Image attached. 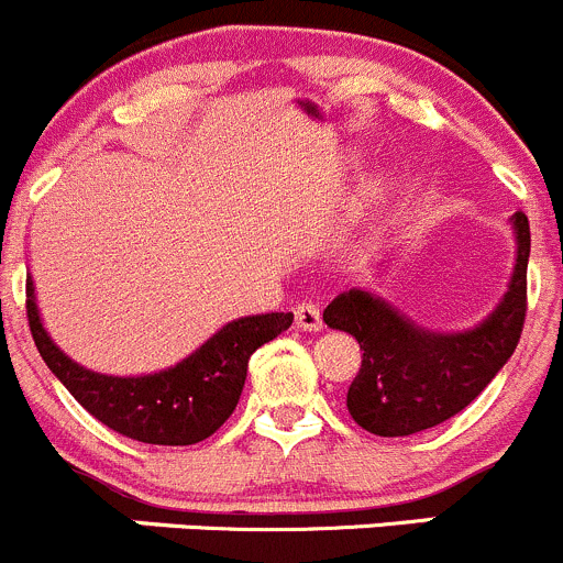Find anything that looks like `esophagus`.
Masks as SVG:
<instances>
[{
  "label": "esophagus",
  "mask_w": 563,
  "mask_h": 563,
  "mask_svg": "<svg viewBox=\"0 0 563 563\" xmlns=\"http://www.w3.org/2000/svg\"><path fill=\"white\" fill-rule=\"evenodd\" d=\"M295 325H298L300 331H322L320 306L311 303V300H303V303L295 306Z\"/></svg>",
  "instance_id": "obj_1"
}]
</instances>
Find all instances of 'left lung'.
Returning <instances> with one entry per match:
<instances>
[{"label": "left lung", "instance_id": "left-lung-1", "mask_svg": "<svg viewBox=\"0 0 563 563\" xmlns=\"http://www.w3.org/2000/svg\"><path fill=\"white\" fill-rule=\"evenodd\" d=\"M517 265L509 292L478 328L430 333L416 328L386 300L350 289L322 311L331 328L358 339L361 369L347 388V410L372 435L402 438L430 430L465 410L520 342L528 311V252L531 230L515 213Z\"/></svg>", "mask_w": 563, "mask_h": 563}]
</instances>
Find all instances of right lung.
Wrapping results in <instances>:
<instances>
[{
	"mask_svg": "<svg viewBox=\"0 0 563 563\" xmlns=\"http://www.w3.org/2000/svg\"><path fill=\"white\" fill-rule=\"evenodd\" d=\"M26 320L37 353L87 413L131 441L155 446H191L213 435L241 399L254 350L292 325L289 311L241 317L172 369L111 377L79 366L48 339L32 282H26Z\"/></svg>",
	"mask_w": 563,
	"mask_h": 563,
	"instance_id": "right-lung-1",
	"label": "right lung"
}]
</instances>
